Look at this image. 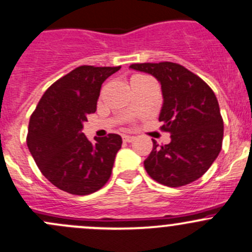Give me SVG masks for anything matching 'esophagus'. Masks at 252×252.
I'll return each instance as SVG.
<instances>
[{
    "mask_svg": "<svg viewBox=\"0 0 252 252\" xmlns=\"http://www.w3.org/2000/svg\"><path fill=\"white\" fill-rule=\"evenodd\" d=\"M122 138H123V141L124 142H131V141H134V136H130V135H126V134H124L123 136H122Z\"/></svg>",
    "mask_w": 252,
    "mask_h": 252,
    "instance_id": "34e87169",
    "label": "esophagus"
}]
</instances>
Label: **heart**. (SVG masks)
I'll return each instance as SVG.
<instances>
[{"instance_id":"b5f03b06","label":"heart","mask_w":252,"mask_h":252,"mask_svg":"<svg viewBox=\"0 0 252 252\" xmlns=\"http://www.w3.org/2000/svg\"><path fill=\"white\" fill-rule=\"evenodd\" d=\"M147 77H145V75H141V74H135L133 75L130 79V84H134V83H138V81H141L144 80V79H146Z\"/></svg>"}]
</instances>
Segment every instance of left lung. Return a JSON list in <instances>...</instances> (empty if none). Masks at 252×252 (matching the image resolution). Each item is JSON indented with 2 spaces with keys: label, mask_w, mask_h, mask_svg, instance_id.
Instances as JSON below:
<instances>
[{
  "label": "left lung",
  "mask_w": 252,
  "mask_h": 252,
  "mask_svg": "<svg viewBox=\"0 0 252 252\" xmlns=\"http://www.w3.org/2000/svg\"><path fill=\"white\" fill-rule=\"evenodd\" d=\"M161 84L163 105L158 121L171 142H154L144 161L147 174L166 187H183L202 177L222 149L223 119L212 89L192 72L172 62L136 63Z\"/></svg>",
  "instance_id": "1"
}]
</instances>
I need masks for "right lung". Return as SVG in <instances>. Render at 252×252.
Returning a JSON list of instances; mask_svg holds the SVG:
<instances>
[{"mask_svg": "<svg viewBox=\"0 0 252 252\" xmlns=\"http://www.w3.org/2000/svg\"><path fill=\"white\" fill-rule=\"evenodd\" d=\"M119 69L75 68L45 91L30 117L28 149L41 173L63 191L93 194L110 179L122 138L108 134L91 142L81 129L95 113L102 83Z\"/></svg>", "mask_w": 252, "mask_h": 252, "instance_id": "obj_1", "label": "right lung"}]
</instances>
